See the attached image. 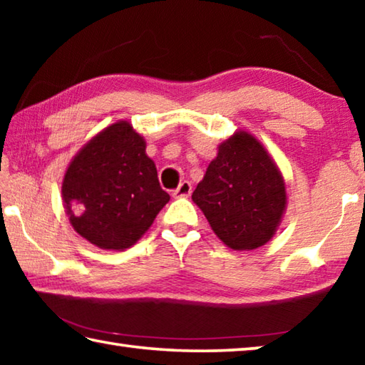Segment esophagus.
<instances>
[{"label": "esophagus", "mask_w": 365, "mask_h": 365, "mask_svg": "<svg viewBox=\"0 0 365 365\" xmlns=\"http://www.w3.org/2000/svg\"><path fill=\"white\" fill-rule=\"evenodd\" d=\"M191 195V183L190 182H182L178 187L174 190V196L175 197H187Z\"/></svg>", "instance_id": "1"}]
</instances>
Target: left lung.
I'll use <instances>...</instances> for the list:
<instances>
[{
  "label": "left lung",
  "instance_id": "left-lung-1",
  "mask_svg": "<svg viewBox=\"0 0 365 365\" xmlns=\"http://www.w3.org/2000/svg\"><path fill=\"white\" fill-rule=\"evenodd\" d=\"M191 200L219 240L235 251L272 240L287 209L285 180L255 135L237 130L222 141Z\"/></svg>",
  "mask_w": 365,
  "mask_h": 365
}]
</instances>
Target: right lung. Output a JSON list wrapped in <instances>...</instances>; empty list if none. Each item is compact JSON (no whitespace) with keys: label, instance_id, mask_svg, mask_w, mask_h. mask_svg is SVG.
<instances>
[{"label":"right lung","instance_id":"1","mask_svg":"<svg viewBox=\"0 0 365 365\" xmlns=\"http://www.w3.org/2000/svg\"><path fill=\"white\" fill-rule=\"evenodd\" d=\"M169 200L145 138L127 120L110 123L80 148L63 180L73 230L101 250L130 248Z\"/></svg>","mask_w":365,"mask_h":365}]
</instances>
